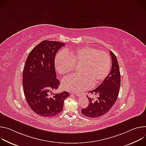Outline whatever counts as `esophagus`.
<instances>
[{"label": "esophagus", "mask_w": 146, "mask_h": 146, "mask_svg": "<svg viewBox=\"0 0 146 146\" xmlns=\"http://www.w3.org/2000/svg\"><path fill=\"white\" fill-rule=\"evenodd\" d=\"M73 94H76V95H77V96H78V95H79V93H78V92H74V93H73Z\"/></svg>", "instance_id": "1"}]
</instances>
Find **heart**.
I'll return each mask as SVG.
<instances>
[{"label": "heart", "mask_w": 146, "mask_h": 146, "mask_svg": "<svg viewBox=\"0 0 146 146\" xmlns=\"http://www.w3.org/2000/svg\"><path fill=\"white\" fill-rule=\"evenodd\" d=\"M80 67V76L65 78L62 85L65 90L72 92L84 90L101 84L107 77L111 68V58L105 51L84 46L67 53L60 52L55 59V67L60 75L72 72Z\"/></svg>", "instance_id": "heart-1"}]
</instances>
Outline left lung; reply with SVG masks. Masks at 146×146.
Segmentation results:
<instances>
[{"label": "left lung", "mask_w": 146, "mask_h": 146, "mask_svg": "<svg viewBox=\"0 0 146 146\" xmlns=\"http://www.w3.org/2000/svg\"><path fill=\"white\" fill-rule=\"evenodd\" d=\"M112 59L111 71L103 82L96 89L89 92L94 95V99L88 96L89 105L81 110L82 114L90 118H98L104 115L111 108L117 100L121 85L119 65L115 55L110 52Z\"/></svg>", "instance_id": "left-lung-1"}]
</instances>
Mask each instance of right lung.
<instances>
[{
	"label": "right lung",
	"instance_id": "obj_1",
	"mask_svg": "<svg viewBox=\"0 0 146 146\" xmlns=\"http://www.w3.org/2000/svg\"><path fill=\"white\" fill-rule=\"evenodd\" d=\"M64 45L60 42L43 40L30 52L24 65L23 85L26 100L31 110L42 117L58 114L70 96L66 91L51 96L60 85L54 67L55 56Z\"/></svg>",
	"mask_w": 146,
	"mask_h": 146
}]
</instances>
